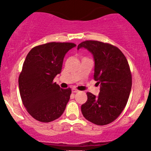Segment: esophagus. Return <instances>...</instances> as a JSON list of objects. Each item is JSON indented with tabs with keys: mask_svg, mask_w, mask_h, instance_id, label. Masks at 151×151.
I'll return each instance as SVG.
<instances>
[{
	"mask_svg": "<svg viewBox=\"0 0 151 151\" xmlns=\"http://www.w3.org/2000/svg\"><path fill=\"white\" fill-rule=\"evenodd\" d=\"M78 90L77 89H76V88H72V92L73 93H77V92H78Z\"/></svg>",
	"mask_w": 151,
	"mask_h": 151,
	"instance_id": "34e87169",
	"label": "esophagus"
}]
</instances>
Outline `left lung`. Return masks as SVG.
I'll return each mask as SVG.
<instances>
[{
  "label": "left lung",
  "mask_w": 151,
  "mask_h": 151,
  "mask_svg": "<svg viewBox=\"0 0 151 151\" xmlns=\"http://www.w3.org/2000/svg\"><path fill=\"white\" fill-rule=\"evenodd\" d=\"M81 47L91 52L95 60L94 79L101 85L98 97L87 92V101L81 106L86 119L97 125H106L118 118L127 103L132 87L129 64L120 49L108 43L87 40Z\"/></svg>",
  "instance_id": "left-lung-1"
}]
</instances>
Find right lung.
I'll list each match as a JSON object with an SVG mask.
<instances>
[{
    "label": "right lung",
    "instance_id": "obj_1",
    "mask_svg": "<svg viewBox=\"0 0 151 151\" xmlns=\"http://www.w3.org/2000/svg\"><path fill=\"white\" fill-rule=\"evenodd\" d=\"M75 46L70 42H49L36 46L27 55L18 86L24 106L36 120L53 122L64 112L71 89L61 88L53 80L61 72L65 53Z\"/></svg>",
    "mask_w": 151,
    "mask_h": 151
}]
</instances>
